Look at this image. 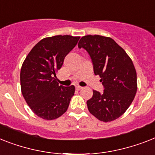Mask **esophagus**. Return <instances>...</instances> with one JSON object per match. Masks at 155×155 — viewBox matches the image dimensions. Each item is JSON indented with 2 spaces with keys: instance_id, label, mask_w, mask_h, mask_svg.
<instances>
[{
  "instance_id": "esophagus-1",
  "label": "esophagus",
  "mask_w": 155,
  "mask_h": 155,
  "mask_svg": "<svg viewBox=\"0 0 155 155\" xmlns=\"http://www.w3.org/2000/svg\"><path fill=\"white\" fill-rule=\"evenodd\" d=\"M75 88L77 89V90H82V89H83V87H80V86H76L75 87Z\"/></svg>"
}]
</instances>
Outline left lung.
<instances>
[{
	"mask_svg": "<svg viewBox=\"0 0 155 155\" xmlns=\"http://www.w3.org/2000/svg\"><path fill=\"white\" fill-rule=\"evenodd\" d=\"M92 61L95 75L101 78L104 92L93 91L87 101L91 114L100 121L110 122L120 117L134 100L137 75L132 60L113 39L99 35L83 36L78 44Z\"/></svg>",
	"mask_w": 155,
	"mask_h": 155,
	"instance_id": "left-lung-1",
	"label": "left lung"
}]
</instances>
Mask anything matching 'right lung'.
Listing matches in <instances>:
<instances>
[{
	"label": "right lung",
	"mask_w": 155,
	"mask_h": 155,
	"mask_svg": "<svg viewBox=\"0 0 155 155\" xmlns=\"http://www.w3.org/2000/svg\"><path fill=\"white\" fill-rule=\"evenodd\" d=\"M80 36H55L42 39L30 51L21 70L22 95L35 114L47 120L61 116L68 108L75 87L56 82V72Z\"/></svg>",
	"instance_id": "1"
}]
</instances>
